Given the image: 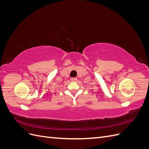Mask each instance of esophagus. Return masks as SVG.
Masks as SVG:
<instances>
[{"label": "esophagus", "instance_id": "obj_1", "mask_svg": "<svg viewBox=\"0 0 149 149\" xmlns=\"http://www.w3.org/2000/svg\"><path fill=\"white\" fill-rule=\"evenodd\" d=\"M77 80H78V79L76 78H71V81L73 82H76Z\"/></svg>", "mask_w": 149, "mask_h": 149}]
</instances>
